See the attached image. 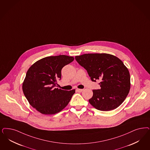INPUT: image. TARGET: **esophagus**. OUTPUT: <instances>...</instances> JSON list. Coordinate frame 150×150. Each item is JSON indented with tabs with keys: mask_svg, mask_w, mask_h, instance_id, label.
Returning <instances> with one entry per match:
<instances>
[{
	"mask_svg": "<svg viewBox=\"0 0 150 150\" xmlns=\"http://www.w3.org/2000/svg\"><path fill=\"white\" fill-rule=\"evenodd\" d=\"M76 90L78 91V92L79 93H81L83 91V89H80V88H77Z\"/></svg>",
	"mask_w": 150,
	"mask_h": 150,
	"instance_id": "esophagus-1",
	"label": "esophagus"
}]
</instances>
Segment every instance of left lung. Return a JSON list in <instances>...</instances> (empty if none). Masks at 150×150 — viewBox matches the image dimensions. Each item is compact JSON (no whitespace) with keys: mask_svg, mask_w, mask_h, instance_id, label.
I'll list each match as a JSON object with an SVG mask.
<instances>
[{"mask_svg":"<svg viewBox=\"0 0 150 150\" xmlns=\"http://www.w3.org/2000/svg\"><path fill=\"white\" fill-rule=\"evenodd\" d=\"M75 60L86 69L91 80L100 81V89L93 90L90 103L100 111H110L124 102L130 89L127 68L118 57L109 54H85Z\"/></svg>","mask_w":150,"mask_h":150,"instance_id":"obj_1","label":"left lung"}]
</instances>
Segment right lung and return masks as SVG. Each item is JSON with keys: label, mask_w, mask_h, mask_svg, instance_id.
<instances>
[{"label": "right lung", "mask_w": 150, "mask_h": 150, "mask_svg": "<svg viewBox=\"0 0 150 150\" xmlns=\"http://www.w3.org/2000/svg\"><path fill=\"white\" fill-rule=\"evenodd\" d=\"M67 55L45 57L37 61L26 72L23 91L31 106L45 115L57 114L70 102L75 90L57 88L62 78V69L74 61Z\"/></svg>", "instance_id": "1"}]
</instances>
